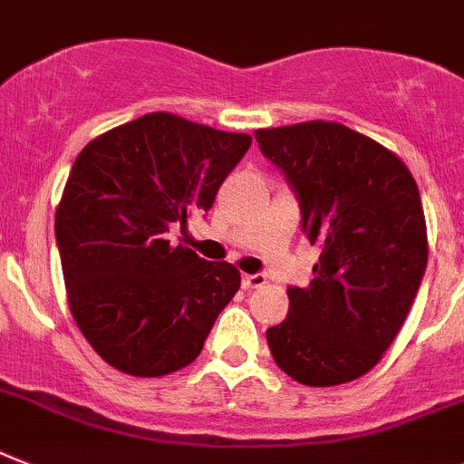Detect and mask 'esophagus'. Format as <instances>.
Returning <instances> with one entry per match:
<instances>
[{
	"label": "esophagus",
	"instance_id": "1",
	"mask_svg": "<svg viewBox=\"0 0 464 464\" xmlns=\"http://www.w3.org/2000/svg\"><path fill=\"white\" fill-rule=\"evenodd\" d=\"M264 283H266V276H264V274H245L243 278H240V285H243V290L262 287Z\"/></svg>",
	"mask_w": 464,
	"mask_h": 464
}]
</instances>
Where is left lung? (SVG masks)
<instances>
[{
  "instance_id": "left-lung-1",
  "label": "left lung",
  "mask_w": 464,
  "mask_h": 464,
  "mask_svg": "<svg viewBox=\"0 0 464 464\" xmlns=\"http://www.w3.org/2000/svg\"><path fill=\"white\" fill-rule=\"evenodd\" d=\"M264 158L295 190L302 231L321 256L306 287H287L271 356L306 387L365 375L406 321L427 268L420 190L392 150L337 122L256 130Z\"/></svg>"
}]
</instances>
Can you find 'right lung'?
Wrapping results in <instances>:
<instances>
[{
  "mask_svg": "<svg viewBox=\"0 0 464 464\" xmlns=\"http://www.w3.org/2000/svg\"><path fill=\"white\" fill-rule=\"evenodd\" d=\"M252 139L148 112L82 148L56 209L77 328L120 372L162 377L196 361L240 287L238 268L167 240L212 208Z\"/></svg>",
  "mask_w": 464,
  "mask_h": 464,
  "instance_id": "obj_1",
  "label": "right lung"
}]
</instances>
